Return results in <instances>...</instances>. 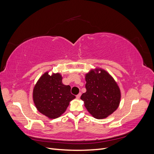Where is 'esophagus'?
I'll use <instances>...</instances> for the list:
<instances>
[{"instance_id": "1", "label": "esophagus", "mask_w": 154, "mask_h": 154, "mask_svg": "<svg viewBox=\"0 0 154 154\" xmlns=\"http://www.w3.org/2000/svg\"><path fill=\"white\" fill-rule=\"evenodd\" d=\"M81 95H82V93L80 92V93H79V94L76 96V98H77V99H80V97Z\"/></svg>"}]
</instances>
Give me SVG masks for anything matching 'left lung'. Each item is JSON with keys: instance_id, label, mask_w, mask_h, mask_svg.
<instances>
[{"instance_id": "1", "label": "left lung", "mask_w": 154, "mask_h": 154, "mask_svg": "<svg viewBox=\"0 0 154 154\" xmlns=\"http://www.w3.org/2000/svg\"><path fill=\"white\" fill-rule=\"evenodd\" d=\"M87 91L81 100L93 117L104 119L117 110L121 100V91L114 79L105 70L92 69L85 74Z\"/></svg>"}]
</instances>
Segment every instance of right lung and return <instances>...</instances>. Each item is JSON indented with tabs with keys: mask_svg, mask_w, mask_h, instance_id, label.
Returning a JSON list of instances; mask_svg holds the SVG:
<instances>
[{
	"mask_svg": "<svg viewBox=\"0 0 154 154\" xmlns=\"http://www.w3.org/2000/svg\"><path fill=\"white\" fill-rule=\"evenodd\" d=\"M76 96L71 93V87L62 83L60 73L51 75L46 72L41 76L32 91L36 108L49 119L60 117L66 112L70 101Z\"/></svg>",
	"mask_w": 154,
	"mask_h": 154,
	"instance_id": "add662e5",
	"label": "right lung"
}]
</instances>
